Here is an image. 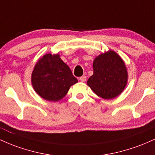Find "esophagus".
Returning <instances> with one entry per match:
<instances>
[{
  "mask_svg": "<svg viewBox=\"0 0 155 155\" xmlns=\"http://www.w3.org/2000/svg\"><path fill=\"white\" fill-rule=\"evenodd\" d=\"M79 80L81 82H85V81H86V76H81V77H80Z\"/></svg>",
  "mask_w": 155,
  "mask_h": 155,
  "instance_id": "esophagus-1",
  "label": "esophagus"
}]
</instances>
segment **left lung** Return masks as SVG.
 Returning <instances> with one entry per match:
<instances>
[{"mask_svg": "<svg viewBox=\"0 0 155 155\" xmlns=\"http://www.w3.org/2000/svg\"><path fill=\"white\" fill-rule=\"evenodd\" d=\"M94 74L87 85L97 96L110 100L119 95L127 83V71L124 61L117 53L109 50L96 57Z\"/></svg>", "mask_w": 155, "mask_h": 155, "instance_id": "1", "label": "left lung"}]
</instances>
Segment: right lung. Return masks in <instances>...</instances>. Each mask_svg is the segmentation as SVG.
<instances>
[{"instance_id":"obj_1","label":"right lung","mask_w":155,"mask_h":155,"mask_svg":"<svg viewBox=\"0 0 155 155\" xmlns=\"http://www.w3.org/2000/svg\"><path fill=\"white\" fill-rule=\"evenodd\" d=\"M78 83L72 71L58 54L50 53L39 59L31 74V83L40 97L57 102L63 99L71 86Z\"/></svg>"}]
</instances>
